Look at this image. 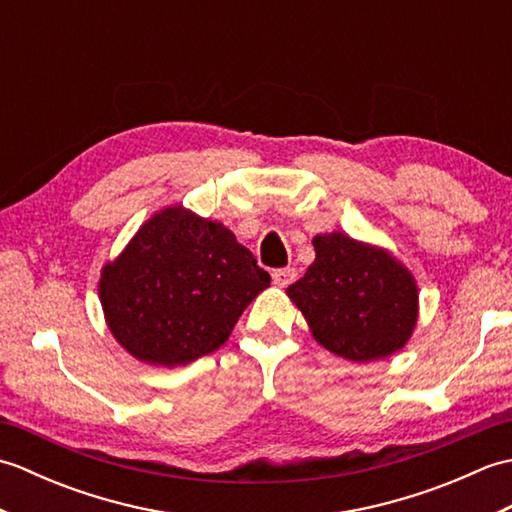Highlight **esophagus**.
Wrapping results in <instances>:
<instances>
[{
    "label": "esophagus",
    "mask_w": 512,
    "mask_h": 512,
    "mask_svg": "<svg viewBox=\"0 0 512 512\" xmlns=\"http://www.w3.org/2000/svg\"><path fill=\"white\" fill-rule=\"evenodd\" d=\"M295 279H297L295 268H277V270H273V284L277 288H288Z\"/></svg>",
    "instance_id": "esophagus-1"
}]
</instances>
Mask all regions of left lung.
Segmentation results:
<instances>
[{
  "label": "left lung",
  "instance_id": "obj_1",
  "mask_svg": "<svg viewBox=\"0 0 512 512\" xmlns=\"http://www.w3.org/2000/svg\"><path fill=\"white\" fill-rule=\"evenodd\" d=\"M312 244L317 257L286 292L314 341L354 363L402 350L418 323V284L409 268L387 248L339 231Z\"/></svg>",
  "mask_w": 512,
  "mask_h": 512
}]
</instances>
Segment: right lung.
Returning <instances> with one entry per match:
<instances>
[{
    "mask_svg": "<svg viewBox=\"0 0 512 512\" xmlns=\"http://www.w3.org/2000/svg\"><path fill=\"white\" fill-rule=\"evenodd\" d=\"M270 275L222 222L182 204L154 213L101 270L105 323L140 363L187 365L231 336Z\"/></svg>",
    "mask_w": 512,
    "mask_h": 512,
    "instance_id": "1",
    "label": "right lung"
}]
</instances>
